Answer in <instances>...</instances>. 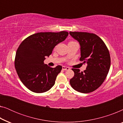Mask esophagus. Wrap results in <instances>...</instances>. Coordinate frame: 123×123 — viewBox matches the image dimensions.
<instances>
[{
    "label": "esophagus",
    "mask_w": 123,
    "mask_h": 123,
    "mask_svg": "<svg viewBox=\"0 0 123 123\" xmlns=\"http://www.w3.org/2000/svg\"><path fill=\"white\" fill-rule=\"evenodd\" d=\"M62 69H63V70H69V68L68 67H65V66H63L62 67Z\"/></svg>",
    "instance_id": "1"
}]
</instances>
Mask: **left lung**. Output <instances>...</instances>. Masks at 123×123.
Segmentation results:
<instances>
[{"instance_id":"8db88e82","label":"left lung","mask_w":123,"mask_h":123,"mask_svg":"<svg viewBox=\"0 0 123 123\" xmlns=\"http://www.w3.org/2000/svg\"><path fill=\"white\" fill-rule=\"evenodd\" d=\"M69 33L80 44V61L87 64L83 72L72 69L74 75L70 79V85L74 90L81 93L93 92L102 85L110 69L111 59L108 49L101 38L94 33L83 32Z\"/></svg>"}]
</instances>
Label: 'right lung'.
<instances>
[{"label": "right lung", "mask_w": 123, "mask_h": 123, "mask_svg": "<svg viewBox=\"0 0 123 123\" xmlns=\"http://www.w3.org/2000/svg\"><path fill=\"white\" fill-rule=\"evenodd\" d=\"M68 35L67 31L38 32L28 36L20 44L15 57V68L20 80L30 91L43 93L54 85L62 67L51 68L43 61Z\"/></svg>", "instance_id": "add662e5"}]
</instances>
